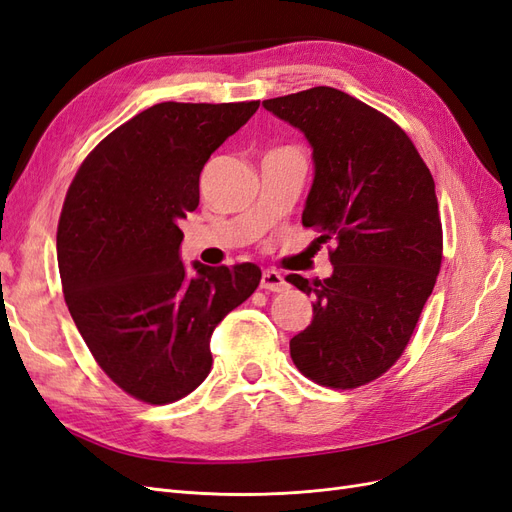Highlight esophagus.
I'll return each mask as SVG.
<instances>
[{"instance_id": "1", "label": "esophagus", "mask_w": 512, "mask_h": 512, "mask_svg": "<svg viewBox=\"0 0 512 512\" xmlns=\"http://www.w3.org/2000/svg\"><path fill=\"white\" fill-rule=\"evenodd\" d=\"M260 288H265L269 292H284L288 288V282L284 280L282 273L277 271H262V280H260Z\"/></svg>"}]
</instances>
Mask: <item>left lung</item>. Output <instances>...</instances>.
<instances>
[{"label":"left lung","instance_id":"obj_1","mask_svg":"<svg viewBox=\"0 0 512 512\" xmlns=\"http://www.w3.org/2000/svg\"><path fill=\"white\" fill-rule=\"evenodd\" d=\"M303 132L314 181L303 226L335 241L333 273L286 282L314 297L309 327L290 339L303 376L356 389L406 350L442 262L436 183L395 121L333 87L265 100Z\"/></svg>","mask_w":512,"mask_h":512}]
</instances>
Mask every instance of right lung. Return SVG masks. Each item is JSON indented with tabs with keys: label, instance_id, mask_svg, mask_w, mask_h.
Masks as SVG:
<instances>
[{
	"label": "right lung",
	"instance_id": "1",
	"mask_svg": "<svg viewBox=\"0 0 512 512\" xmlns=\"http://www.w3.org/2000/svg\"><path fill=\"white\" fill-rule=\"evenodd\" d=\"M260 102H162L89 153L66 194L57 260L66 305L104 374L147 404L192 393L209 342L258 288L252 262H181L179 222L198 207L203 166Z\"/></svg>",
	"mask_w": 512,
	"mask_h": 512
}]
</instances>
